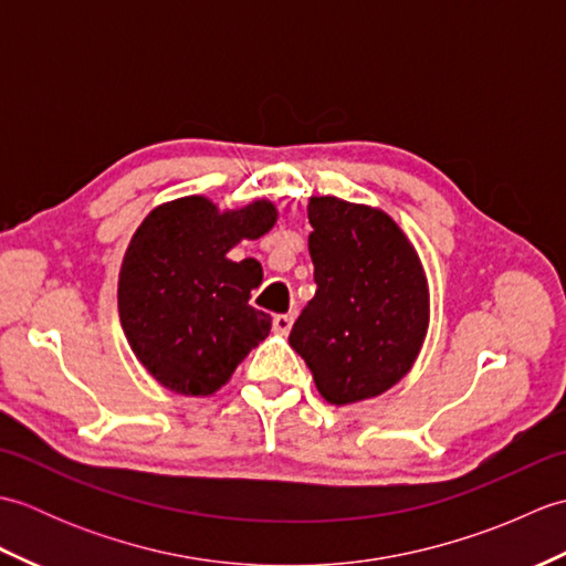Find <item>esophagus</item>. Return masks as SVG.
<instances>
[{"mask_svg":"<svg viewBox=\"0 0 566 566\" xmlns=\"http://www.w3.org/2000/svg\"><path fill=\"white\" fill-rule=\"evenodd\" d=\"M292 323H294V316H292V314H276V316L272 318L274 331L282 333V335H286V333L292 331Z\"/></svg>","mask_w":566,"mask_h":566,"instance_id":"esophagus-1","label":"esophagus"}]
</instances>
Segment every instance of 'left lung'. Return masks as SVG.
<instances>
[{"label": "left lung", "mask_w": 566, "mask_h": 566, "mask_svg": "<svg viewBox=\"0 0 566 566\" xmlns=\"http://www.w3.org/2000/svg\"><path fill=\"white\" fill-rule=\"evenodd\" d=\"M308 223L316 296L296 318L290 345L326 401L379 396L411 369L423 345V268L401 228L377 209L314 197Z\"/></svg>", "instance_id": "8db88e82"}]
</instances>
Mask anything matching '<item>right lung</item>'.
I'll use <instances>...</instances> for the list:
<instances>
[{
    "mask_svg": "<svg viewBox=\"0 0 566 566\" xmlns=\"http://www.w3.org/2000/svg\"><path fill=\"white\" fill-rule=\"evenodd\" d=\"M274 221L268 201L219 213L209 199L185 197L140 223L118 276V316L128 345L163 387L213 394L270 333V316L250 306L260 262H233L226 252L264 235Z\"/></svg>",
    "mask_w": 566,
    "mask_h": 566,
    "instance_id": "obj_1",
    "label": "right lung"
}]
</instances>
